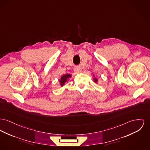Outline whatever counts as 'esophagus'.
Wrapping results in <instances>:
<instances>
[{
  "label": "esophagus",
  "instance_id": "1",
  "mask_svg": "<svg viewBox=\"0 0 150 150\" xmlns=\"http://www.w3.org/2000/svg\"><path fill=\"white\" fill-rule=\"evenodd\" d=\"M81 70V68L79 67H75V68L74 69V71H75V72H79V71H80Z\"/></svg>",
  "mask_w": 150,
  "mask_h": 150
}]
</instances>
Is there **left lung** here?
Here are the masks:
<instances>
[{"label":"left lung","instance_id":"left-lung-1","mask_svg":"<svg viewBox=\"0 0 150 150\" xmlns=\"http://www.w3.org/2000/svg\"><path fill=\"white\" fill-rule=\"evenodd\" d=\"M94 79H95V82H97V81H98V80H97L96 78H95Z\"/></svg>","mask_w":150,"mask_h":150}]
</instances>
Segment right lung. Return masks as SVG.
Returning a JSON list of instances; mask_svg holds the SVG:
<instances>
[{"mask_svg": "<svg viewBox=\"0 0 150 150\" xmlns=\"http://www.w3.org/2000/svg\"><path fill=\"white\" fill-rule=\"evenodd\" d=\"M71 76L70 74H65V75L62 76V77H61V79L60 80V83H61V84L62 86H63L64 84V83L66 82H67V79L69 78H71Z\"/></svg>", "mask_w": 150, "mask_h": 150, "instance_id": "1", "label": "right lung"}]
</instances>
